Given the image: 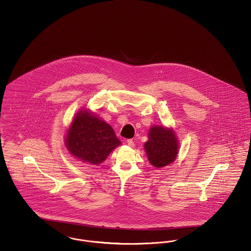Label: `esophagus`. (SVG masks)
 <instances>
[{
  "mask_svg": "<svg viewBox=\"0 0 251 251\" xmlns=\"http://www.w3.org/2000/svg\"><path fill=\"white\" fill-rule=\"evenodd\" d=\"M126 143H127V145H128L129 147H131V148H132V147L134 146V142H133L131 139H128V140L126 141Z\"/></svg>",
  "mask_w": 251,
  "mask_h": 251,
  "instance_id": "1",
  "label": "esophagus"
}]
</instances>
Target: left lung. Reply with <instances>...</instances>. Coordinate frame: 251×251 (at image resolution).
Instances as JSON below:
<instances>
[{
  "instance_id": "8db88e82",
  "label": "left lung",
  "mask_w": 251,
  "mask_h": 251,
  "mask_svg": "<svg viewBox=\"0 0 251 251\" xmlns=\"http://www.w3.org/2000/svg\"><path fill=\"white\" fill-rule=\"evenodd\" d=\"M178 139L173 130L153 126L149 131V140L144 145L150 163L155 167L168 166L178 154Z\"/></svg>"
}]
</instances>
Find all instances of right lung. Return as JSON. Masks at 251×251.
<instances>
[{"mask_svg": "<svg viewBox=\"0 0 251 251\" xmlns=\"http://www.w3.org/2000/svg\"><path fill=\"white\" fill-rule=\"evenodd\" d=\"M65 142L71 154L91 165L102 163L121 144L113 128L88 110L75 116Z\"/></svg>", "mask_w": 251, "mask_h": 251, "instance_id": "right-lung-1", "label": "right lung"}]
</instances>
